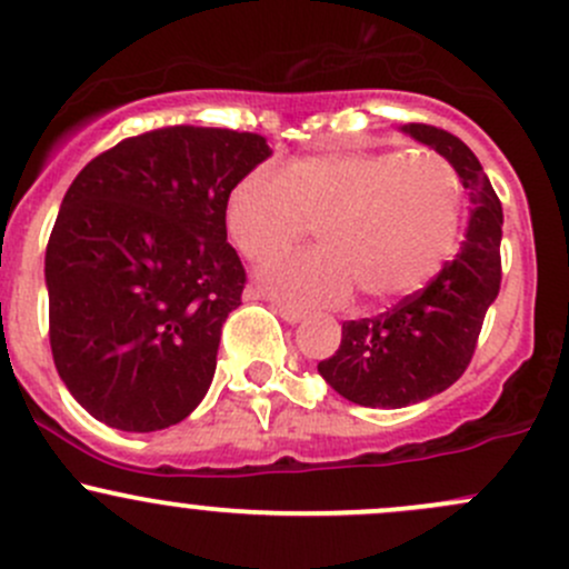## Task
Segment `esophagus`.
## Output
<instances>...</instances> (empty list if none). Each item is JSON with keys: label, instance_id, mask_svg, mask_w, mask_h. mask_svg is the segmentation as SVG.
Instances as JSON below:
<instances>
[{"label": "esophagus", "instance_id": "obj_1", "mask_svg": "<svg viewBox=\"0 0 569 569\" xmlns=\"http://www.w3.org/2000/svg\"><path fill=\"white\" fill-rule=\"evenodd\" d=\"M273 309H277V315L282 317L284 322H290V326H298V322L307 320V311L296 309V307H287V303H273Z\"/></svg>", "mask_w": 569, "mask_h": 569}]
</instances>
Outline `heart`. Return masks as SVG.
I'll return each mask as SVG.
<instances>
[{"instance_id": "1", "label": "heart", "mask_w": 569, "mask_h": 569, "mask_svg": "<svg viewBox=\"0 0 569 569\" xmlns=\"http://www.w3.org/2000/svg\"><path fill=\"white\" fill-rule=\"evenodd\" d=\"M238 252L266 262L317 224L320 249L262 268L273 298L331 307L363 292L390 301L429 282L453 249L461 184L442 157L405 151H328L292 160L279 176L258 168L224 209Z\"/></svg>"}]
</instances>
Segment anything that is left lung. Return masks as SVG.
I'll return each mask as SVG.
<instances>
[{"instance_id": "left-lung-1", "label": "left lung", "mask_w": 569, "mask_h": 569, "mask_svg": "<svg viewBox=\"0 0 569 569\" xmlns=\"http://www.w3.org/2000/svg\"><path fill=\"white\" fill-rule=\"evenodd\" d=\"M401 132L453 164L469 192L467 238L423 290L390 311L341 326V345L317 371L339 396L360 407L399 409L431 399L467 371L486 311L502 282V203L463 140L431 124Z\"/></svg>"}]
</instances>
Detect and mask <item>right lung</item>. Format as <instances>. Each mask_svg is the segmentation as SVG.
Segmentation results:
<instances>
[{"label":"right lung","instance_id":"right-lung-1","mask_svg":"<svg viewBox=\"0 0 569 569\" xmlns=\"http://www.w3.org/2000/svg\"><path fill=\"white\" fill-rule=\"evenodd\" d=\"M268 157L254 132L181 124L121 140L76 176L46 249L48 333L91 418L146 433L203 401L247 284L224 209Z\"/></svg>","mask_w":569,"mask_h":569}]
</instances>
